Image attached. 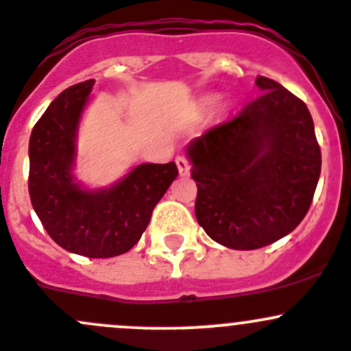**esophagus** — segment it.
I'll list each match as a JSON object with an SVG mask.
<instances>
[{"mask_svg":"<svg viewBox=\"0 0 351 351\" xmlns=\"http://www.w3.org/2000/svg\"><path fill=\"white\" fill-rule=\"evenodd\" d=\"M176 164H177V169H179V174L180 176H182V177L189 176L191 165H189V162H187L186 157H177L176 158Z\"/></svg>","mask_w":351,"mask_h":351,"instance_id":"obj_1","label":"esophagus"}]
</instances>
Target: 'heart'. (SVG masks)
<instances>
[{"mask_svg": "<svg viewBox=\"0 0 351 351\" xmlns=\"http://www.w3.org/2000/svg\"><path fill=\"white\" fill-rule=\"evenodd\" d=\"M213 104H215V97H206V99L203 100L204 107H210V106H213Z\"/></svg>", "mask_w": 351, "mask_h": 351, "instance_id": "obj_1", "label": "heart"}]
</instances>
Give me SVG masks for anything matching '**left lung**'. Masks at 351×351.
Instances as JSON below:
<instances>
[{
    "instance_id": "obj_1",
    "label": "left lung",
    "mask_w": 351,
    "mask_h": 351,
    "mask_svg": "<svg viewBox=\"0 0 351 351\" xmlns=\"http://www.w3.org/2000/svg\"><path fill=\"white\" fill-rule=\"evenodd\" d=\"M232 121L187 145L196 220L218 244L252 251L304 220L321 176V148L307 106L275 80Z\"/></svg>"
}]
</instances>
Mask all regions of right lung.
<instances>
[{"mask_svg":"<svg viewBox=\"0 0 351 351\" xmlns=\"http://www.w3.org/2000/svg\"><path fill=\"white\" fill-rule=\"evenodd\" d=\"M95 80L76 83L51 102L29 143V193L37 217L58 245L85 258L130 251L152 211L179 174L174 162L140 164L119 182L85 189L73 176L76 133Z\"/></svg>","mask_w":351,"mask_h":351,"instance_id":"1","label":"right lung"}]
</instances>
